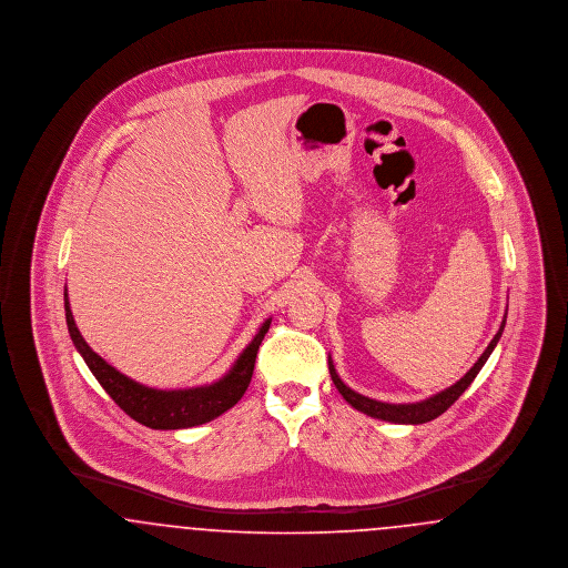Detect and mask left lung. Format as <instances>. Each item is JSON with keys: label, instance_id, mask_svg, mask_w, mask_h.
<instances>
[{"label": "left lung", "instance_id": "1", "mask_svg": "<svg viewBox=\"0 0 568 568\" xmlns=\"http://www.w3.org/2000/svg\"><path fill=\"white\" fill-rule=\"evenodd\" d=\"M505 324H507V313H505V317H503L500 329L496 332V336H494L491 343L487 345L486 352L481 353V357L475 362V366H473L464 377L459 378L458 383H454L452 387H447V389L434 394V396L422 400V403L389 405V403H378V400H373V398H368V396H362V394L353 392L352 387H347V385L341 381L336 368H334V364H332V359H327L329 377L334 381L336 389L341 392V396H343L353 408H357V410H362V413H366V415H371V417H377V419H383V422H392V424H426V422L436 419L438 415H443V413H445L449 406L454 405L459 396L464 394V389H468V385L479 375V371L484 368L487 357L491 355L494 347L498 345V341H500V336H503V329H505Z\"/></svg>", "mask_w": 568, "mask_h": 568}]
</instances>
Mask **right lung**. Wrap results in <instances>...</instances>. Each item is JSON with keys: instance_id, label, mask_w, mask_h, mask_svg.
Segmentation results:
<instances>
[{"instance_id": "add662e5", "label": "right lung", "mask_w": 568, "mask_h": 568, "mask_svg": "<svg viewBox=\"0 0 568 568\" xmlns=\"http://www.w3.org/2000/svg\"><path fill=\"white\" fill-rule=\"evenodd\" d=\"M63 304H65V322H68L72 343L81 353L82 359L87 362L93 377L100 381V385L106 389L110 398L132 419L153 430L193 428L215 419L221 413L236 405L251 383L257 349L272 322L266 320L262 324L257 334L253 336V341L244 347L239 359L234 362V366L215 383L190 387V389H155V387L135 383L134 378L125 377L84 343L70 311L68 290L63 292Z\"/></svg>"}]
</instances>
